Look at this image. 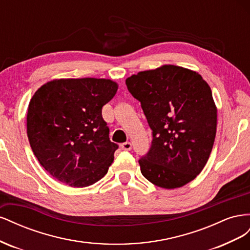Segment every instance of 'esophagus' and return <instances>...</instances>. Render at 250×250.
<instances>
[{"instance_id": "obj_1", "label": "esophagus", "mask_w": 250, "mask_h": 250, "mask_svg": "<svg viewBox=\"0 0 250 250\" xmlns=\"http://www.w3.org/2000/svg\"><path fill=\"white\" fill-rule=\"evenodd\" d=\"M121 148H122V150L129 151V150H131V148H132V144H131L130 142L123 143V144H121Z\"/></svg>"}]
</instances>
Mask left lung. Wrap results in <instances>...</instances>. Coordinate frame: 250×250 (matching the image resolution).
<instances>
[{"instance_id":"8db88e82","label":"left lung","mask_w":250,"mask_h":250,"mask_svg":"<svg viewBox=\"0 0 250 250\" xmlns=\"http://www.w3.org/2000/svg\"><path fill=\"white\" fill-rule=\"evenodd\" d=\"M126 85L152 130L151 147L139 160L144 177L164 188L190 183L215 142L217 108L210 87L198 73L172 64L132 75Z\"/></svg>"}]
</instances>
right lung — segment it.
<instances>
[{"mask_svg":"<svg viewBox=\"0 0 250 250\" xmlns=\"http://www.w3.org/2000/svg\"><path fill=\"white\" fill-rule=\"evenodd\" d=\"M109 79L50 81L29 103L27 134L34 155L52 177L88 187L107 173L119 148L109 140L102 107L116 95Z\"/></svg>","mask_w":250,"mask_h":250,"instance_id":"add662e5","label":"right lung"}]
</instances>
